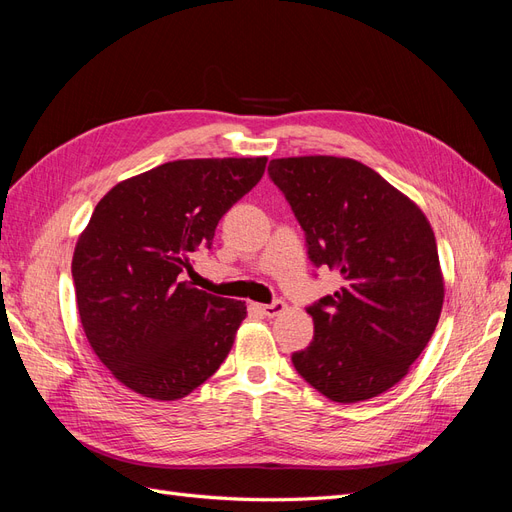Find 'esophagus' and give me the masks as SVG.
Returning a JSON list of instances; mask_svg holds the SVG:
<instances>
[{"instance_id":"1","label":"esophagus","mask_w":512,"mask_h":512,"mask_svg":"<svg viewBox=\"0 0 512 512\" xmlns=\"http://www.w3.org/2000/svg\"><path fill=\"white\" fill-rule=\"evenodd\" d=\"M254 309L256 312H260V314H265V316H269V318H273V316H280L284 309H286V303L284 301H275V303H271V305H260V303H254Z\"/></svg>"}]
</instances>
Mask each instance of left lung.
Returning <instances> with one entry per match:
<instances>
[{
  "label": "left lung",
  "mask_w": 512,
  "mask_h": 512,
  "mask_svg": "<svg viewBox=\"0 0 512 512\" xmlns=\"http://www.w3.org/2000/svg\"><path fill=\"white\" fill-rule=\"evenodd\" d=\"M269 175L305 230L309 258L344 280L307 307L314 339L292 354L294 369L337 404L386 393L406 378L442 312L444 277L429 220L350 158H277Z\"/></svg>",
  "instance_id": "8db88e82"
}]
</instances>
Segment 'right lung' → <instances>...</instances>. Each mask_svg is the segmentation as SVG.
I'll list each match as a JSON object with an SVG mask.
<instances>
[{
  "label": "right lung",
  "instance_id": "obj_1",
  "mask_svg": "<svg viewBox=\"0 0 512 512\" xmlns=\"http://www.w3.org/2000/svg\"><path fill=\"white\" fill-rule=\"evenodd\" d=\"M265 166V156L166 162L119 181L91 213L72 256L76 307L91 350L130 391L175 401L224 363L247 307L183 273Z\"/></svg>",
  "mask_w": 512,
  "mask_h": 512
}]
</instances>
